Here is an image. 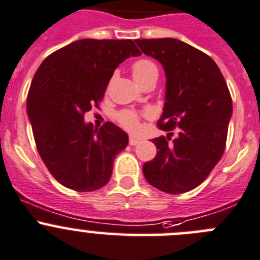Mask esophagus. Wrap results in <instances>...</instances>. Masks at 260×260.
Segmentation results:
<instances>
[{"label": "esophagus", "mask_w": 260, "mask_h": 260, "mask_svg": "<svg viewBox=\"0 0 260 260\" xmlns=\"http://www.w3.org/2000/svg\"><path fill=\"white\" fill-rule=\"evenodd\" d=\"M138 142H140V138L129 137V145H131V146H135V145H137Z\"/></svg>", "instance_id": "1"}]
</instances>
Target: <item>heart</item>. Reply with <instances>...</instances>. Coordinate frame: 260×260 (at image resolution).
<instances>
[{"mask_svg": "<svg viewBox=\"0 0 260 260\" xmlns=\"http://www.w3.org/2000/svg\"><path fill=\"white\" fill-rule=\"evenodd\" d=\"M132 70L133 78L136 79L140 86L144 84L145 82L150 81V79H157L159 75V70H157L156 64L150 59H140L136 60L131 67ZM119 124L124 127L125 129L131 131V132H136L140 127V118H138L137 113L132 110H123L116 115Z\"/></svg>", "mask_w": 260, "mask_h": 260, "instance_id": "1", "label": "heart"}]
</instances>
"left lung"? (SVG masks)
Here are the masks:
<instances>
[{
  "label": "left lung",
  "mask_w": 260,
  "mask_h": 260,
  "mask_svg": "<svg viewBox=\"0 0 260 260\" xmlns=\"http://www.w3.org/2000/svg\"><path fill=\"white\" fill-rule=\"evenodd\" d=\"M147 56L163 65L166 104L157 125L179 133L156 137V156L142 167L150 185L167 193L198 187L222 157L232 115L229 87L214 60L198 48L176 40H136Z\"/></svg>",
  "instance_id": "1"
}]
</instances>
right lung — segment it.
<instances>
[{"label": "right lung", "mask_w": 260, "mask_h": 260, "mask_svg": "<svg viewBox=\"0 0 260 260\" xmlns=\"http://www.w3.org/2000/svg\"><path fill=\"white\" fill-rule=\"evenodd\" d=\"M141 52L131 40H79L51 53L36 72L26 111L36 146L59 183L78 192L105 186L128 135L114 123H84L120 62Z\"/></svg>", "instance_id": "obj_1"}]
</instances>
